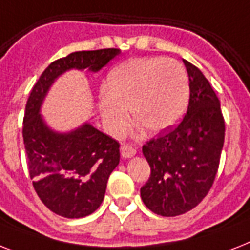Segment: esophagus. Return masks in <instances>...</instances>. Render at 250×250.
I'll return each instance as SVG.
<instances>
[{"mask_svg":"<svg viewBox=\"0 0 250 250\" xmlns=\"http://www.w3.org/2000/svg\"><path fill=\"white\" fill-rule=\"evenodd\" d=\"M135 154H136V149L132 148V146L123 145L121 148V156L123 157V158H132Z\"/></svg>","mask_w":250,"mask_h":250,"instance_id":"34e87169","label":"esophagus"}]
</instances>
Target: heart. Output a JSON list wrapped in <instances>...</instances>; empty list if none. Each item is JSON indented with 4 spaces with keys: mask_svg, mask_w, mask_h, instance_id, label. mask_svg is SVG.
<instances>
[{
    "mask_svg": "<svg viewBox=\"0 0 250 250\" xmlns=\"http://www.w3.org/2000/svg\"><path fill=\"white\" fill-rule=\"evenodd\" d=\"M188 100V78L178 61L136 58L109 72L98 110L111 136L122 135L128 125L127 107L135 122L157 135L178 125Z\"/></svg>",
    "mask_w": 250,
    "mask_h": 250,
    "instance_id": "b5f03b06",
    "label": "heart"
}]
</instances>
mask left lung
Listing matches in <instances>:
<instances>
[{
	"instance_id": "8db88e82",
	"label": "left lung",
	"mask_w": 250,
	"mask_h": 250,
	"mask_svg": "<svg viewBox=\"0 0 250 250\" xmlns=\"http://www.w3.org/2000/svg\"><path fill=\"white\" fill-rule=\"evenodd\" d=\"M189 104L175 129L143 146L152 174L140 189L153 213L176 217L197 206L213 186L225 143V121L217 94L204 74L183 60Z\"/></svg>"
}]
</instances>
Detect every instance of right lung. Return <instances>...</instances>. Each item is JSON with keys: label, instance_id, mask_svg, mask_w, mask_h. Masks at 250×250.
Instances as JSON below:
<instances>
[{"label": "right lung", "instance_id": "1", "mask_svg": "<svg viewBox=\"0 0 250 250\" xmlns=\"http://www.w3.org/2000/svg\"><path fill=\"white\" fill-rule=\"evenodd\" d=\"M119 54V49H101L54 61L33 85L25 105L23 140L29 176L44 205L61 217L83 218L100 208L110 174L119 165V144L89 122L57 131L41 115V107L63 74L98 72Z\"/></svg>", "mask_w": 250, "mask_h": 250}]
</instances>
